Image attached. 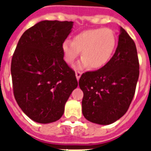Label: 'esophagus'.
Segmentation results:
<instances>
[{
  "instance_id": "obj_1",
  "label": "esophagus",
  "mask_w": 151,
  "mask_h": 151,
  "mask_svg": "<svg viewBox=\"0 0 151 151\" xmlns=\"http://www.w3.org/2000/svg\"><path fill=\"white\" fill-rule=\"evenodd\" d=\"M81 71H77V72H76L75 73V74H76V78H77V79H78V81L79 80V79H80V78H81Z\"/></svg>"
}]
</instances>
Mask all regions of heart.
Listing matches in <instances>:
<instances>
[{"label":"heart","instance_id":"obj_1","mask_svg":"<svg viewBox=\"0 0 151 151\" xmlns=\"http://www.w3.org/2000/svg\"><path fill=\"white\" fill-rule=\"evenodd\" d=\"M117 43V35L112 29L97 28L81 32L73 41L65 40L62 44V51L67 63H73L81 51L82 59L78 63V68L89 66L92 69H99L110 62Z\"/></svg>","mask_w":151,"mask_h":151}]
</instances>
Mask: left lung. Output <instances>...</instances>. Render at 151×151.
Listing matches in <instances>:
<instances>
[{"mask_svg": "<svg viewBox=\"0 0 151 151\" xmlns=\"http://www.w3.org/2000/svg\"><path fill=\"white\" fill-rule=\"evenodd\" d=\"M139 63L136 44L122 27L114 55L98 70L82 73V113L91 122L110 124L127 112L136 92Z\"/></svg>", "mask_w": 151, "mask_h": 151, "instance_id": "1", "label": "left lung"}]
</instances>
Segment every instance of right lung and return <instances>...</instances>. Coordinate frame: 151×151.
<instances>
[{"label":"right lung","mask_w":151,"mask_h":151,"mask_svg":"<svg viewBox=\"0 0 151 151\" xmlns=\"http://www.w3.org/2000/svg\"><path fill=\"white\" fill-rule=\"evenodd\" d=\"M73 22L45 20L23 33L11 64L12 89L21 110L38 123H51L64 113L78 87L75 72L63 59L62 44Z\"/></svg>","instance_id":"right-lung-1"}]
</instances>
